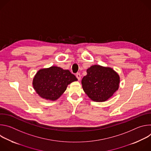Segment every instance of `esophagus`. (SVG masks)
<instances>
[{
	"label": "esophagus",
	"mask_w": 151,
	"mask_h": 151,
	"mask_svg": "<svg viewBox=\"0 0 151 151\" xmlns=\"http://www.w3.org/2000/svg\"><path fill=\"white\" fill-rule=\"evenodd\" d=\"M76 78H78V79L79 81L81 80V75H80L79 73H77L76 75Z\"/></svg>",
	"instance_id": "1"
}]
</instances>
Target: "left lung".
I'll return each instance as SVG.
<instances>
[{"instance_id": "obj_1", "label": "left lung", "mask_w": 151, "mask_h": 151, "mask_svg": "<svg viewBox=\"0 0 151 151\" xmlns=\"http://www.w3.org/2000/svg\"><path fill=\"white\" fill-rule=\"evenodd\" d=\"M87 73L81 82L84 92L91 100L105 101L118 90L120 77L112 68L96 64L89 68Z\"/></svg>"}]
</instances>
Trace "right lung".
<instances>
[{"instance_id":"obj_1","label":"right lung","mask_w":151,"mask_h":151,"mask_svg":"<svg viewBox=\"0 0 151 151\" xmlns=\"http://www.w3.org/2000/svg\"><path fill=\"white\" fill-rule=\"evenodd\" d=\"M77 81L69 70L52 66L39 70L33 78L32 84L41 98L55 101L66 90L69 84Z\"/></svg>"}]
</instances>
